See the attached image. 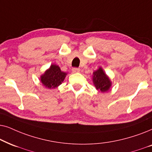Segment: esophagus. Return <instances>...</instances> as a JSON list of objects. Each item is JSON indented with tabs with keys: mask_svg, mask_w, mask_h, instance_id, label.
<instances>
[{
	"mask_svg": "<svg viewBox=\"0 0 152 152\" xmlns=\"http://www.w3.org/2000/svg\"><path fill=\"white\" fill-rule=\"evenodd\" d=\"M80 69L79 68H73L72 69V72H73V73H78V72H80Z\"/></svg>",
	"mask_w": 152,
	"mask_h": 152,
	"instance_id": "esophagus-1",
	"label": "esophagus"
}]
</instances>
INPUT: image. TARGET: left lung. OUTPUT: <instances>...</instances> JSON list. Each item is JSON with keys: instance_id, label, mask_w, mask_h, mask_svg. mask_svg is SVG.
I'll use <instances>...</instances> for the list:
<instances>
[{"instance_id": "left-lung-1", "label": "left lung", "mask_w": 152, "mask_h": 152, "mask_svg": "<svg viewBox=\"0 0 152 152\" xmlns=\"http://www.w3.org/2000/svg\"><path fill=\"white\" fill-rule=\"evenodd\" d=\"M92 80L96 90H100L102 92L109 90L112 85L110 78L104 72L102 67H99V69L93 72Z\"/></svg>"}]
</instances>
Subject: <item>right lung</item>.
I'll use <instances>...</instances> for the list:
<instances>
[{
    "label": "right lung",
    "instance_id": "obj_1",
    "mask_svg": "<svg viewBox=\"0 0 152 152\" xmlns=\"http://www.w3.org/2000/svg\"><path fill=\"white\" fill-rule=\"evenodd\" d=\"M66 74V73L62 72L59 66L51 64L50 68L40 77L41 82L46 88L48 89L56 88L62 84Z\"/></svg>",
    "mask_w": 152,
    "mask_h": 152
}]
</instances>
